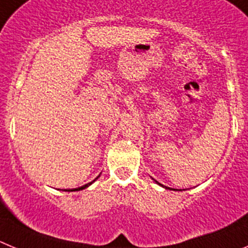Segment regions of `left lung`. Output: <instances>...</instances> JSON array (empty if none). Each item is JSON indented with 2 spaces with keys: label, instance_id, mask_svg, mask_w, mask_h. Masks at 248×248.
Instances as JSON below:
<instances>
[{
  "label": "left lung",
  "instance_id": "8db88e82",
  "mask_svg": "<svg viewBox=\"0 0 248 248\" xmlns=\"http://www.w3.org/2000/svg\"><path fill=\"white\" fill-rule=\"evenodd\" d=\"M157 183H158V182H157ZM158 184H159V183H158ZM166 188H167V186H166ZM168 189H169V188H168Z\"/></svg>",
  "mask_w": 248,
  "mask_h": 248
}]
</instances>
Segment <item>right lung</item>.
I'll use <instances>...</instances> for the list:
<instances>
[{"mask_svg": "<svg viewBox=\"0 0 248 248\" xmlns=\"http://www.w3.org/2000/svg\"><path fill=\"white\" fill-rule=\"evenodd\" d=\"M99 177H100V175H99ZM99 177H97V178H99ZM97 178H96V179H97ZM93 182H95V180H93V182H91V183H88V184L82 185V186H80V188H77V189H66V191H78V190H81V189H85V188H88L89 185H90V184H93Z\"/></svg>", "mask_w": 248, "mask_h": 248, "instance_id": "1", "label": "right lung"}]
</instances>
